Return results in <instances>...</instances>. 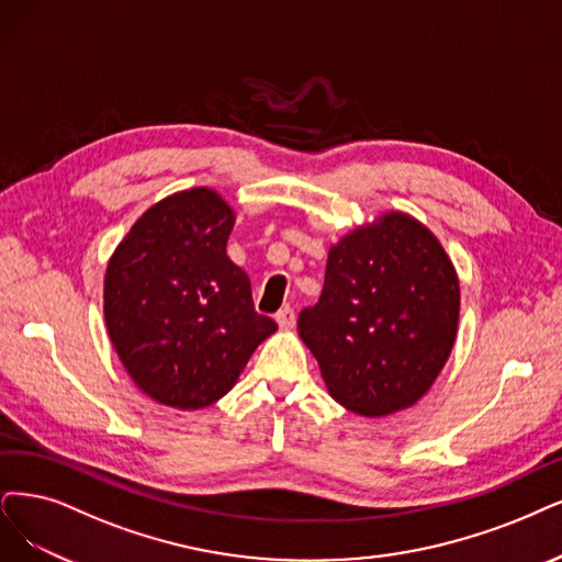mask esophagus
<instances>
[{"instance_id": "1", "label": "esophagus", "mask_w": 562, "mask_h": 562, "mask_svg": "<svg viewBox=\"0 0 562 562\" xmlns=\"http://www.w3.org/2000/svg\"><path fill=\"white\" fill-rule=\"evenodd\" d=\"M276 319H278V324H280L282 328H294V324H296L294 307H282L280 313L276 315Z\"/></svg>"}]
</instances>
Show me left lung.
<instances>
[{
  "label": "left lung",
  "mask_w": 562,
  "mask_h": 562,
  "mask_svg": "<svg viewBox=\"0 0 562 562\" xmlns=\"http://www.w3.org/2000/svg\"><path fill=\"white\" fill-rule=\"evenodd\" d=\"M456 270L428 228L403 213L330 247L324 289L299 334L340 405L382 417L417 403L449 359L459 326Z\"/></svg>",
  "instance_id": "left-lung-1"
}]
</instances>
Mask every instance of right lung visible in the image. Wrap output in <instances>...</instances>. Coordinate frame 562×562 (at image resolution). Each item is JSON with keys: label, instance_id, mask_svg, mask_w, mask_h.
I'll list each match as a JSON object with an SVG mask.
<instances>
[{"label": "right lung", "instance_id": "right-lung-1", "mask_svg": "<svg viewBox=\"0 0 562 562\" xmlns=\"http://www.w3.org/2000/svg\"><path fill=\"white\" fill-rule=\"evenodd\" d=\"M234 211L207 187L155 203L117 245L103 282L111 342L140 391L199 409L232 389L278 324L226 257Z\"/></svg>", "mask_w": 562, "mask_h": 562}]
</instances>
